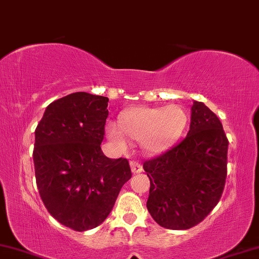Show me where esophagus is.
Wrapping results in <instances>:
<instances>
[{"mask_svg":"<svg viewBox=\"0 0 259 259\" xmlns=\"http://www.w3.org/2000/svg\"><path fill=\"white\" fill-rule=\"evenodd\" d=\"M131 169H132V173H134V174L141 173V171H142V166L139 162H136V161H132V162H131Z\"/></svg>","mask_w":259,"mask_h":259,"instance_id":"34e87169","label":"esophagus"}]
</instances>
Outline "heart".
<instances>
[{"instance_id": "heart-1", "label": "heart", "mask_w": 259, "mask_h": 259, "mask_svg": "<svg viewBox=\"0 0 259 259\" xmlns=\"http://www.w3.org/2000/svg\"><path fill=\"white\" fill-rule=\"evenodd\" d=\"M188 123V114L180 105L161 107H137L123 113L119 119V127L107 126L110 140L119 148H126V138L132 142H140L147 153H160L179 140Z\"/></svg>"}]
</instances>
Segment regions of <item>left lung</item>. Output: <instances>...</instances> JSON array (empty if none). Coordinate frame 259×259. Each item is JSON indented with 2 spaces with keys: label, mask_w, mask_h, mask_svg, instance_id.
<instances>
[{
  "label": "left lung",
  "mask_w": 259,
  "mask_h": 259,
  "mask_svg": "<svg viewBox=\"0 0 259 259\" xmlns=\"http://www.w3.org/2000/svg\"><path fill=\"white\" fill-rule=\"evenodd\" d=\"M228 145L217 115L194 102L187 137L144 162L151 181L147 209L159 226L189 229L215 208L226 185Z\"/></svg>",
  "instance_id": "obj_1"
}]
</instances>
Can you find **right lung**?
I'll list each match as a JSON object with an SVG mask.
<instances>
[{"instance_id":"1","label":"right lung","mask_w":259,"mask_h":259,"mask_svg":"<svg viewBox=\"0 0 259 259\" xmlns=\"http://www.w3.org/2000/svg\"><path fill=\"white\" fill-rule=\"evenodd\" d=\"M108 98L71 93L47 107L35 131L37 188L50 215L70 229L102 224L132 176L127 159L105 156L100 145Z\"/></svg>"}]
</instances>
